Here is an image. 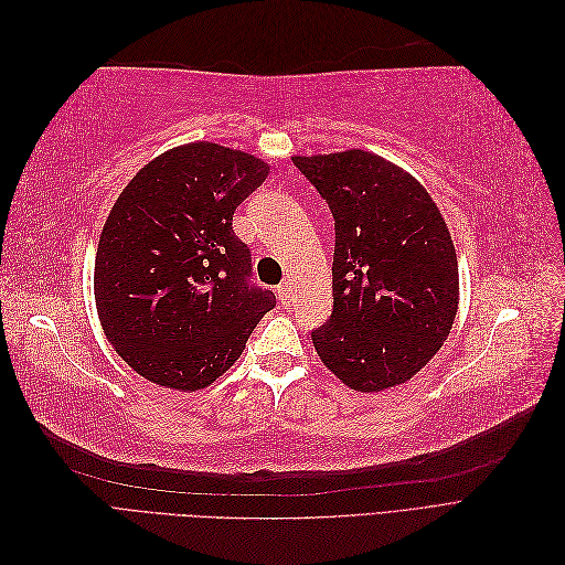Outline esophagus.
<instances>
[{"mask_svg":"<svg viewBox=\"0 0 565 565\" xmlns=\"http://www.w3.org/2000/svg\"><path fill=\"white\" fill-rule=\"evenodd\" d=\"M292 295H295V285H292V282H282V285L278 287V297H280V301H282L285 306H289V301H292Z\"/></svg>","mask_w":565,"mask_h":565,"instance_id":"1","label":"esophagus"}]
</instances>
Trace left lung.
I'll list each match as a JSON object with an SVG mask.
<instances>
[{
  "label": "left lung",
  "instance_id": "obj_1",
  "mask_svg": "<svg viewBox=\"0 0 565 565\" xmlns=\"http://www.w3.org/2000/svg\"><path fill=\"white\" fill-rule=\"evenodd\" d=\"M292 162L334 216V309L311 332L320 361L361 393L405 384L457 316V254L440 210L413 174L367 150Z\"/></svg>",
  "mask_w": 565,
  "mask_h": 565
}]
</instances>
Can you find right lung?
Masks as SVG:
<instances>
[{
  "instance_id": "1",
  "label": "right lung",
  "mask_w": 565,
  "mask_h": 565,
  "mask_svg": "<svg viewBox=\"0 0 565 565\" xmlns=\"http://www.w3.org/2000/svg\"><path fill=\"white\" fill-rule=\"evenodd\" d=\"M268 164L210 141L139 169L100 231L94 295L113 349L152 384L198 391L241 358L276 295L249 282L233 214Z\"/></svg>"
}]
</instances>
